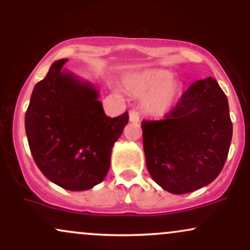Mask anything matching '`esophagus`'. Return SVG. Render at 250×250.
I'll list each match as a JSON object with an SVG mask.
<instances>
[{"instance_id":"obj_1","label":"esophagus","mask_w":250,"mask_h":250,"mask_svg":"<svg viewBox=\"0 0 250 250\" xmlns=\"http://www.w3.org/2000/svg\"><path fill=\"white\" fill-rule=\"evenodd\" d=\"M129 119H130L131 122L137 123L140 121V113L137 110H130V113H129Z\"/></svg>"}]
</instances>
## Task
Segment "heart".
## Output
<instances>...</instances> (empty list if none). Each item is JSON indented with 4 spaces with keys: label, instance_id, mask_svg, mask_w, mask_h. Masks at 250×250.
<instances>
[{
    "label": "heart",
    "instance_id": "1",
    "mask_svg": "<svg viewBox=\"0 0 250 250\" xmlns=\"http://www.w3.org/2000/svg\"><path fill=\"white\" fill-rule=\"evenodd\" d=\"M171 71L153 69L129 77L127 87L135 95L143 96V108L151 115H161L170 109L180 94V84Z\"/></svg>",
    "mask_w": 250,
    "mask_h": 250
}]
</instances>
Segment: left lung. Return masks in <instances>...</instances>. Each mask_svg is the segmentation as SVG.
<instances>
[{
	"instance_id": "left-lung-1",
	"label": "left lung",
	"mask_w": 250,
	"mask_h": 250,
	"mask_svg": "<svg viewBox=\"0 0 250 250\" xmlns=\"http://www.w3.org/2000/svg\"><path fill=\"white\" fill-rule=\"evenodd\" d=\"M146 165L171 194H187L219 176L233 136L226 94L213 77L189 87L159 121H142Z\"/></svg>"
}]
</instances>
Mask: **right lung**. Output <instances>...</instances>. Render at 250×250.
Here are the masks:
<instances>
[{"mask_svg":"<svg viewBox=\"0 0 250 250\" xmlns=\"http://www.w3.org/2000/svg\"><path fill=\"white\" fill-rule=\"evenodd\" d=\"M68 60L51 64L34 88L24 125L33 159L42 174L60 187L81 191L101 183L110 154L129 121L104 114L99 91L62 71Z\"/></svg>","mask_w":250,"mask_h":250,"instance_id":"right-lung-1","label":"right lung"}]
</instances>
